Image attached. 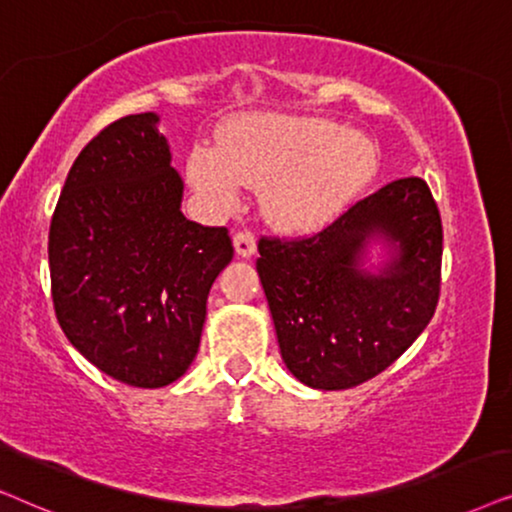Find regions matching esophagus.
Listing matches in <instances>:
<instances>
[{
	"mask_svg": "<svg viewBox=\"0 0 512 512\" xmlns=\"http://www.w3.org/2000/svg\"><path fill=\"white\" fill-rule=\"evenodd\" d=\"M234 248H236V255L252 257V255H255V250H257L255 234H250V231H236V234H234Z\"/></svg>",
	"mask_w": 512,
	"mask_h": 512,
	"instance_id": "34e87169",
	"label": "esophagus"
}]
</instances>
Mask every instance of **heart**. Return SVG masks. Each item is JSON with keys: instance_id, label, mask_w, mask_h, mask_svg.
I'll use <instances>...</instances> for the list:
<instances>
[{"instance_id": "obj_1", "label": "heart", "mask_w": 512, "mask_h": 512, "mask_svg": "<svg viewBox=\"0 0 512 512\" xmlns=\"http://www.w3.org/2000/svg\"><path fill=\"white\" fill-rule=\"evenodd\" d=\"M374 166L370 140L332 121L250 114L224 128L217 152L194 147L187 175L220 208L238 201V185L262 189V213L276 229L309 234L363 192Z\"/></svg>"}]
</instances>
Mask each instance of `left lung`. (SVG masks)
I'll list each match as a JSON object with an SVG mask.
<instances>
[{
	"instance_id": "obj_1",
	"label": "left lung",
	"mask_w": 512,
	"mask_h": 512,
	"mask_svg": "<svg viewBox=\"0 0 512 512\" xmlns=\"http://www.w3.org/2000/svg\"><path fill=\"white\" fill-rule=\"evenodd\" d=\"M389 260L362 269L366 245ZM260 274L288 370L342 391L377 377L431 323L440 297L442 222L421 177L388 182L309 238H260Z\"/></svg>"
}]
</instances>
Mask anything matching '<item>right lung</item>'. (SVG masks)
I'll use <instances>...</instances> for the list:
<instances>
[{"mask_svg": "<svg viewBox=\"0 0 512 512\" xmlns=\"http://www.w3.org/2000/svg\"><path fill=\"white\" fill-rule=\"evenodd\" d=\"M159 114L95 135L67 173L49 231L53 309L70 344L121 384L161 388L189 370L208 292L234 257L227 227L182 215Z\"/></svg>", "mask_w": 512, "mask_h": 512, "instance_id": "1", "label": "right lung"}]
</instances>
